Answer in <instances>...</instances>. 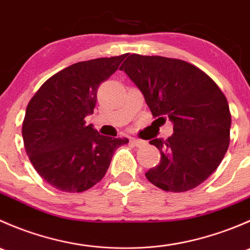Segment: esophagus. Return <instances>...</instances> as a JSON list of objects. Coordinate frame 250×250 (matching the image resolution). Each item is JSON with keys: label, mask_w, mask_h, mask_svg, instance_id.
I'll return each mask as SVG.
<instances>
[{"label": "esophagus", "mask_w": 250, "mask_h": 250, "mask_svg": "<svg viewBox=\"0 0 250 250\" xmlns=\"http://www.w3.org/2000/svg\"><path fill=\"white\" fill-rule=\"evenodd\" d=\"M130 144H132L133 146H140V145H143L144 141L140 139H135V138H132V139H130Z\"/></svg>", "instance_id": "esophagus-1"}]
</instances>
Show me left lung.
Here are the masks:
<instances>
[{"mask_svg":"<svg viewBox=\"0 0 250 250\" xmlns=\"http://www.w3.org/2000/svg\"><path fill=\"white\" fill-rule=\"evenodd\" d=\"M120 70L137 84L155 117L173 122L167 140H150L161 162L146 179L169 192L192 190L209 178L230 145L231 113L220 88L206 72L180 59L127 54Z\"/></svg>","mask_w":250,"mask_h":250,"instance_id":"left-lung-1","label":"left lung"}]
</instances>
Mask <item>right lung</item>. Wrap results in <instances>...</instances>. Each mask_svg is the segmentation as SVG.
I'll list each match as a JSON object with an SVG mask.
<instances>
[{
  "label": "right lung",
  "instance_id": "right-lung-1",
  "mask_svg": "<svg viewBox=\"0 0 250 250\" xmlns=\"http://www.w3.org/2000/svg\"><path fill=\"white\" fill-rule=\"evenodd\" d=\"M125 55L70 65L48 78L27 104L21 128L25 151L53 188L89 190L104 178L116 148L129 141L104 137L84 121L94 111L98 88Z\"/></svg>",
  "mask_w": 250,
  "mask_h": 250
}]
</instances>
